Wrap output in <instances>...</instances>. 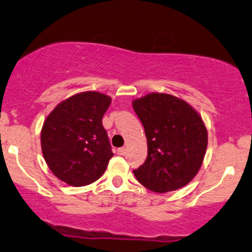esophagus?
<instances>
[{"instance_id": "esophagus-1", "label": "esophagus", "mask_w": 252, "mask_h": 252, "mask_svg": "<svg viewBox=\"0 0 252 252\" xmlns=\"http://www.w3.org/2000/svg\"><path fill=\"white\" fill-rule=\"evenodd\" d=\"M118 154H119V155H125L126 148H119L118 149Z\"/></svg>"}]
</instances>
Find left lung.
Wrapping results in <instances>:
<instances>
[{
  "mask_svg": "<svg viewBox=\"0 0 252 252\" xmlns=\"http://www.w3.org/2000/svg\"><path fill=\"white\" fill-rule=\"evenodd\" d=\"M132 105L148 142V158L133 170L134 177L158 193L188 185L207 151L208 131L201 115L188 102L168 94H148Z\"/></svg>",
  "mask_w": 252,
  "mask_h": 252,
  "instance_id": "left-lung-1",
  "label": "left lung"
}]
</instances>
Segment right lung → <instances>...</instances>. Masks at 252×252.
<instances>
[{
    "label": "right lung",
    "instance_id": "1",
    "mask_svg": "<svg viewBox=\"0 0 252 252\" xmlns=\"http://www.w3.org/2000/svg\"><path fill=\"white\" fill-rule=\"evenodd\" d=\"M112 98L85 91L62 101L45 119L40 132L43 158L56 178L85 186L102 177L114 155L102 125Z\"/></svg>",
    "mask_w": 252,
    "mask_h": 252
}]
</instances>
